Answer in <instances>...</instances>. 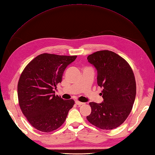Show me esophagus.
<instances>
[{"instance_id": "34e87169", "label": "esophagus", "mask_w": 155, "mask_h": 155, "mask_svg": "<svg viewBox=\"0 0 155 155\" xmlns=\"http://www.w3.org/2000/svg\"><path fill=\"white\" fill-rule=\"evenodd\" d=\"M75 103H76V104L78 105H82L85 104H84V103L81 102V101H77V100L75 101Z\"/></svg>"}]
</instances>
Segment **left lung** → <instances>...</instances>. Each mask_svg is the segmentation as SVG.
Here are the masks:
<instances>
[{"mask_svg": "<svg viewBox=\"0 0 155 155\" xmlns=\"http://www.w3.org/2000/svg\"><path fill=\"white\" fill-rule=\"evenodd\" d=\"M87 59L97 69L104 101L89 103L91 113L87 119L101 129H115L124 122L133 109L137 93L133 70L126 60L109 50L96 51Z\"/></svg>", "mask_w": 155, "mask_h": 155, "instance_id": "8db88e82", "label": "left lung"}]
</instances>
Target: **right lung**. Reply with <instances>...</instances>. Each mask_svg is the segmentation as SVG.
<instances>
[{
  "label": "right lung",
  "mask_w": 155,
  "mask_h": 155,
  "mask_svg": "<svg viewBox=\"0 0 155 155\" xmlns=\"http://www.w3.org/2000/svg\"><path fill=\"white\" fill-rule=\"evenodd\" d=\"M77 55L44 53L28 64L18 79V104L28 122L41 132L58 129L66 120L74 105L55 95L54 88L62 81L65 68Z\"/></svg>",
  "instance_id": "1"
}]
</instances>
